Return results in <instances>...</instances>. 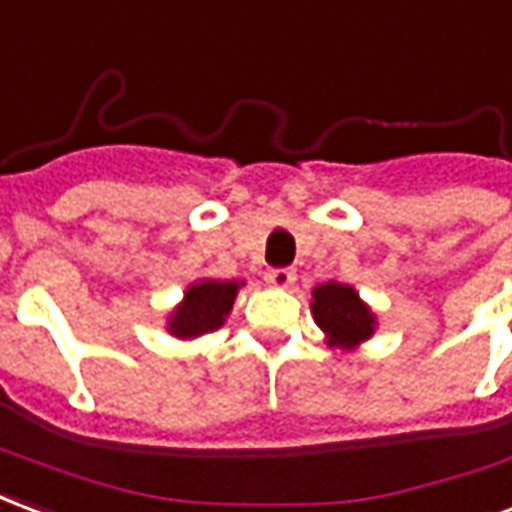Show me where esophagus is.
<instances>
[{"label":"esophagus","instance_id":"1","mask_svg":"<svg viewBox=\"0 0 512 512\" xmlns=\"http://www.w3.org/2000/svg\"><path fill=\"white\" fill-rule=\"evenodd\" d=\"M294 270L292 267H275V270L267 272V281L272 283V286H278V289H286V286H292L294 283Z\"/></svg>","mask_w":512,"mask_h":512}]
</instances>
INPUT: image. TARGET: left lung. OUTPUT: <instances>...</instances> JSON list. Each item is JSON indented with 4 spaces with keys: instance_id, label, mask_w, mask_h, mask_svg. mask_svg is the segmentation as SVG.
Masks as SVG:
<instances>
[{
    "instance_id": "left-lung-1",
    "label": "left lung",
    "mask_w": 512,
    "mask_h": 512,
    "mask_svg": "<svg viewBox=\"0 0 512 512\" xmlns=\"http://www.w3.org/2000/svg\"><path fill=\"white\" fill-rule=\"evenodd\" d=\"M313 316L330 343L354 346L374 333V316L365 308L354 289L343 283H324L313 289Z\"/></svg>"
}]
</instances>
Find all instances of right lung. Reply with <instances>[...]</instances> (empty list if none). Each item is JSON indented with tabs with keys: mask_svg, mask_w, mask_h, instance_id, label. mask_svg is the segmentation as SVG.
<instances>
[{
	"mask_svg": "<svg viewBox=\"0 0 512 512\" xmlns=\"http://www.w3.org/2000/svg\"><path fill=\"white\" fill-rule=\"evenodd\" d=\"M234 297H237V283L204 281L190 286L185 302L171 316L169 330L179 338H196V335L218 330L223 316L234 305Z\"/></svg>",
	"mask_w": 512,
	"mask_h": 512,
	"instance_id": "obj_1",
	"label": "right lung"
}]
</instances>
